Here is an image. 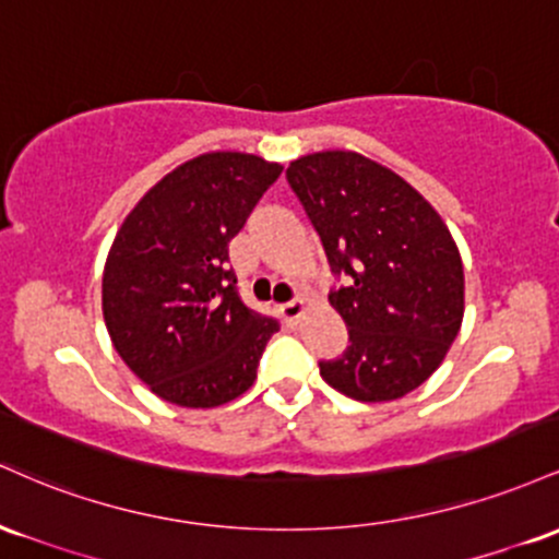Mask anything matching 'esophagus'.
I'll return each mask as SVG.
<instances>
[{
  "mask_svg": "<svg viewBox=\"0 0 559 559\" xmlns=\"http://www.w3.org/2000/svg\"><path fill=\"white\" fill-rule=\"evenodd\" d=\"M277 313H280L282 319H285L287 324H298L300 319H304L306 306H304V300H290V304L277 306Z\"/></svg>",
  "mask_w": 559,
  "mask_h": 559,
  "instance_id": "34e87169",
  "label": "esophagus"
}]
</instances>
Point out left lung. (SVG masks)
<instances>
[{"instance_id": "left-lung-1", "label": "left lung", "mask_w": 559, "mask_h": 559, "mask_svg": "<svg viewBox=\"0 0 559 559\" xmlns=\"http://www.w3.org/2000/svg\"><path fill=\"white\" fill-rule=\"evenodd\" d=\"M335 274L330 296L350 346L319 374L343 396L380 404L423 385L447 359L465 317V269L438 211L396 171L350 150L287 166Z\"/></svg>"}]
</instances>
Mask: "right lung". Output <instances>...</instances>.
I'll return each instance as SVG.
<instances>
[{"mask_svg":"<svg viewBox=\"0 0 559 559\" xmlns=\"http://www.w3.org/2000/svg\"><path fill=\"white\" fill-rule=\"evenodd\" d=\"M280 163L250 153H203L150 187L123 218L103 272L105 328L155 396L213 409L242 396L272 317L248 309L227 269L229 242Z\"/></svg>","mask_w":559,"mask_h":559,"instance_id":"add662e5","label":"right lung"}]
</instances>
